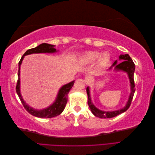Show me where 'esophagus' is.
Returning a JSON list of instances; mask_svg holds the SVG:
<instances>
[{"label": "esophagus", "mask_w": 155, "mask_h": 155, "mask_svg": "<svg viewBox=\"0 0 155 155\" xmlns=\"http://www.w3.org/2000/svg\"><path fill=\"white\" fill-rule=\"evenodd\" d=\"M92 81V78L90 76H86L85 78V82L87 85H89Z\"/></svg>", "instance_id": "1"}]
</instances>
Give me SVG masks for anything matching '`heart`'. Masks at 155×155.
I'll list each match as a JSON object with an SVG mask.
<instances>
[{
	"label": "heart",
	"mask_w": 155,
	"mask_h": 155,
	"mask_svg": "<svg viewBox=\"0 0 155 155\" xmlns=\"http://www.w3.org/2000/svg\"><path fill=\"white\" fill-rule=\"evenodd\" d=\"M100 53L97 51H88L81 57V61L85 63H92L99 57ZM110 55L108 52H104L98 59V62L100 64L104 65L109 61Z\"/></svg>",
	"instance_id": "heart-1"
}]
</instances>
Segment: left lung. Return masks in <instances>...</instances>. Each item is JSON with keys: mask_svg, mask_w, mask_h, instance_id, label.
Segmentation results:
<instances>
[{"mask_svg": "<svg viewBox=\"0 0 155 155\" xmlns=\"http://www.w3.org/2000/svg\"><path fill=\"white\" fill-rule=\"evenodd\" d=\"M119 58L120 59H122L124 61H122V62H121L120 63H117V61H114V64L112 65L110 69L112 68V67H114V68L116 70H122V71L127 73L129 80H130V89H131V92L130 94L128 101L123 109H120L118 110L107 111V112L101 110L100 109H97V108L94 105V104L92 103L91 96H90V90H89V87H88L87 88V93L88 95V104L92 112V114L94 116H96V117H98V118H110L118 116L121 113H123V112H125L129 109L131 101H132V100L133 98V96L135 92V85H134V72L135 70V64L133 61L132 59H131L130 56L129 55V54L120 55Z\"/></svg>", "mask_w": 155, "mask_h": 155, "instance_id": "1", "label": "left lung"}]
</instances>
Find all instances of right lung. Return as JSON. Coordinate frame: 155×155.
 <instances>
[{"label": "right lung", "instance_id": "right-lung-1", "mask_svg": "<svg viewBox=\"0 0 155 155\" xmlns=\"http://www.w3.org/2000/svg\"><path fill=\"white\" fill-rule=\"evenodd\" d=\"M54 45L47 43H43L35 48L28 50L22 56L21 60L18 62V80L16 85V92L18 96V97L22 103V104L25 108V109L33 116L42 118H49L59 115L63 111L68 100V94L70 89L72 88L74 84V81L70 82L66 85H63L58 92L57 98L55 102L50 107L46 108L43 110H36L33 109L31 107L28 105L25 101L23 100L20 92V68L21 64L25 56L31 54H39V53H54L56 51V49L54 48Z\"/></svg>", "mask_w": 155, "mask_h": 155}]
</instances>
